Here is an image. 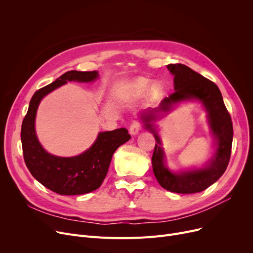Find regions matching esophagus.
Here are the masks:
<instances>
[{
  "instance_id": "1",
  "label": "esophagus",
  "mask_w": 253,
  "mask_h": 253,
  "mask_svg": "<svg viewBox=\"0 0 253 253\" xmlns=\"http://www.w3.org/2000/svg\"><path fill=\"white\" fill-rule=\"evenodd\" d=\"M140 129H141L140 123L137 122V121H134L133 123L130 125L129 132H130L131 135H136V134H138V132L140 131Z\"/></svg>"
}]
</instances>
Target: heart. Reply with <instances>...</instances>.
Listing matches in <instances>:
<instances>
[{
	"label": "heart",
	"instance_id": "1",
	"mask_svg": "<svg viewBox=\"0 0 253 253\" xmlns=\"http://www.w3.org/2000/svg\"><path fill=\"white\" fill-rule=\"evenodd\" d=\"M148 89L152 97H157L161 94L163 86L159 81H155L150 85V80L145 78H137L125 86L122 96L125 98L136 99L141 97Z\"/></svg>",
	"mask_w": 253,
	"mask_h": 253
}]
</instances>
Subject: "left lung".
<instances>
[{
    "mask_svg": "<svg viewBox=\"0 0 253 253\" xmlns=\"http://www.w3.org/2000/svg\"><path fill=\"white\" fill-rule=\"evenodd\" d=\"M168 71L174 76V93L165 97L156 109H149L140 115L143 126L154 134L157 141L152 157L154 174L165 190L178 194L199 193L213 184L228 167L232 142L233 124L225 108L218 87L184 64H168ZM199 101L208 114V122L215 140L216 151L211 160L201 169L172 171L166 165V155L162 141L153 122L164 116L182 101Z\"/></svg>",
    "mask_w": 253,
    "mask_h": 253,
    "instance_id": "1",
    "label": "left lung"
}]
</instances>
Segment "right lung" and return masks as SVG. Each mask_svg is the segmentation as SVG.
I'll list each match as a JSON object with an SVG mask.
<instances>
[{
  "label": "right lung",
  "instance_id": "add662e5",
  "mask_svg": "<svg viewBox=\"0 0 253 253\" xmlns=\"http://www.w3.org/2000/svg\"><path fill=\"white\" fill-rule=\"evenodd\" d=\"M98 78L97 71L66 72L54 82L35 92L23 119L21 143L26 167L40 183L59 195H83L97 190L108 173L114 153L131 138L125 128L99 132L91 147L75 157L49 154L40 143L35 122L41 100L68 82L90 83Z\"/></svg>",
  "mask_w": 253,
  "mask_h": 253
}]
</instances>
